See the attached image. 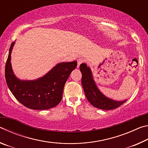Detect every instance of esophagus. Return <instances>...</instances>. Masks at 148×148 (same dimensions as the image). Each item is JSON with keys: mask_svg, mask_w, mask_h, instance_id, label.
<instances>
[{"mask_svg": "<svg viewBox=\"0 0 148 148\" xmlns=\"http://www.w3.org/2000/svg\"><path fill=\"white\" fill-rule=\"evenodd\" d=\"M85 61H85V59L83 58H79L77 59V68L80 66V64L83 63V62H84Z\"/></svg>", "mask_w": 148, "mask_h": 148, "instance_id": "1", "label": "esophagus"}]
</instances>
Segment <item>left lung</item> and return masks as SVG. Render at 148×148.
Returning a JSON list of instances; mask_svg holds the SVG:
<instances>
[{
	"mask_svg": "<svg viewBox=\"0 0 148 148\" xmlns=\"http://www.w3.org/2000/svg\"><path fill=\"white\" fill-rule=\"evenodd\" d=\"M82 72V84L88 101L92 106L102 110H112L118 108L126 101L117 102L106 98L97 89L92 79L91 72L86 64H80Z\"/></svg>",
	"mask_w": 148,
	"mask_h": 148,
	"instance_id": "obj_1",
	"label": "left lung"
}]
</instances>
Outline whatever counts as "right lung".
Returning a JSON list of instances; mask_svg holds the SVG:
<instances>
[{"mask_svg": "<svg viewBox=\"0 0 148 148\" xmlns=\"http://www.w3.org/2000/svg\"><path fill=\"white\" fill-rule=\"evenodd\" d=\"M14 44L12 42L10 47L5 66V77L12 93L20 103L30 109L42 110L56 106L61 101L64 84L77 66V61L59 63L35 81H21L12 70L10 55Z\"/></svg>", "mask_w": 148, "mask_h": 148, "instance_id": "obj_1", "label": "right lung"}]
</instances>
